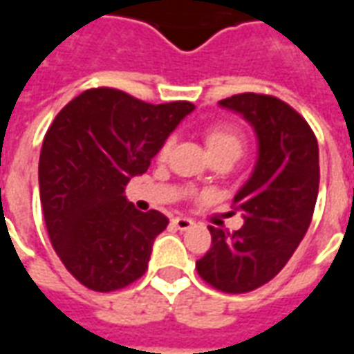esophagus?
Instances as JSON below:
<instances>
[{
    "instance_id": "esophagus-1",
    "label": "esophagus",
    "mask_w": 354,
    "mask_h": 354,
    "mask_svg": "<svg viewBox=\"0 0 354 354\" xmlns=\"http://www.w3.org/2000/svg\"><path fill=\"white\" fill-rule=\"evenodd\" d=\"M172 223H174V225H176L180 231L192 230L193 225H195V222H193V220H189V218H182V216H180V218H174V220H172Z\"/></svg>"
}]
</instances>
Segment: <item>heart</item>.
Segmentation results:
<instances>
[{
    "label": "heart",
    "instance_id": "1",
    "mask_svg": "<svg viewBox=\"0 0 354 354\" xmlns=\"http://www.w3.org/2000/svg\"><path fill=\"white\" fill-rule=\"evenodd\" d=\"M205 140H207V147L210 155L223 153V151L239 155L241 149H243V134L235 127H230V124H216V127H210L207 131ZM170 146H172V138H169L162 144L159 155L165 157L170 151Z\"/></svg>",
    "mask_w": 354,
    "mask_h": 354
}]
</instances>
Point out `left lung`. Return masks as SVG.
I'll use <instances>...</instances> for the list:
<instances>
[{"label": "left lung", "instance_id": "obj_1", "mask_svg": "<svg viewBox=\"0 0 354 354\" xmlns=\"http://www.w3.org/2000/svg\"><path fill=\"white\" fill-rule=\"evenodd\" d=\"M252 127L258 153L233 208L245 225L235 233L208 225L212 246L197 273L214 288L245 294L288 263L311 223L319 195V144L311 127L286 102L245 93L218 102Z\"/></svg>", "mask_w": 354, "mask_h": 354}]
</instances>
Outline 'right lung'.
Masks as SVG:
<instances>
[{"label": "right lung", "mask_w": 354, "mask_h": 354, "mask_svg": "<svg viewBox=\"0 0 354 354\" xmlns=\"http://www.w3.org/2000/svg\"><path fill=\"white\" fill-rule=\"evenodd\" d=\"M192 102L146 104L117 88H91L66 104L43 140L39 197L55 252L87 288L111 292L146 273L169 218L140 212L124 195Z\"/></svg>", "instance_id": "obj_1"}]
</instances>
